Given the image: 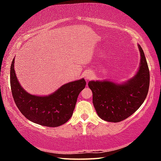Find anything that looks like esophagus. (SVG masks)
Here are the masks:
<instances>
[{
	"label": "esophagus",
	"mask_w": 161,
	"mask_h": 161,
	"mask_svg": "<svg viewBox=\"0 0 161 161\" xmlns=\"http://www.w3.org/2000/svg\"><path fill=\"white\" fill-rule=\"evenodd\" d=\"M84 77H85L86 80H91L92 77V75L91 74V73H85V75H84Z\"/></svg>",
	"instance_id": "esophagus-1"
}]
</instances>
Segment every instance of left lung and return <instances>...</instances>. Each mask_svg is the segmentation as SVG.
<instances>
[{
    "label": "left lung",
    "mask_w": 161,
    "mask_h": 161,
    "mask_svg": "<svg viewBox=\"0 0 161 161\" xmlns=\"http://www.w3.org/2000/svg\"><path fill=\"white\" fill-rule=\"evenodd\" d=\"M139 69L126 83L91 81L88 86L93 93V103L101 119L109 122L124 121L138 109L146 99L150 84V72L143 49Z\"/></svg>",
    "instance_id": "left-lung-1"
}]
</instances>
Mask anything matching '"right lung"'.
I'll list each match as a JSON object with an SVG mask.
<instances>
[{"label": "right lung", "mask_w": 161, "mask_h": 161, "mask_svg": "<svg viewBox=\"0 0 161 161\" xmlns=\"http://www.w3.org/2000/svg\"><path fill=\"white\" fill-rule=\"evenodd\" d=\"M14 59L10 67V86L13 99L23 115L34 123L48 127L66 123L72 116L79 94L85 88L84 79L64 84L49 96L31 95L19 84Z\"/></svg>", "instance_id": "right-lung-1"}]
</instances>
